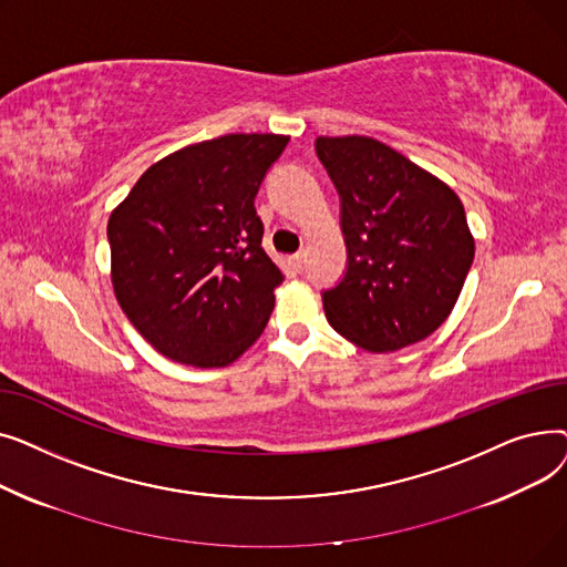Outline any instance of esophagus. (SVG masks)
<instances>
[{"mask_svg": "<svg viewBox=\"0 0 567 567\" xmlns=\"http://www.w3.org/2000/svg\"><path fill=\"white\" fill-rule=\"evenodd\" d=\"M291 264H293V268L296 271H303V266H306V252H296V255H291Z\"/></svg>", "mask_w": 567, "mask_h": 567, "instance_id": "obj_1", "label": "esophagus"}]
</instances>
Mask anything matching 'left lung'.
<instances>
[{
    "label": "left lung",
    "instance_id": "1",
    "mask_svg": "<svg viewBox=\"0 0 567 567\" xmlns=\"http://www.w3.org/2000/svg\"><path fill=\"white\" fill-rule=\"evenodd\" d=\"M340 195L342 280L323 289L326 319L381 353L432 336L449 319L473 264L460 197L395 148L363 135L317 137Z\"/></svg>",
    "mask_w": 567,
    "mask_h": 567
}]
</instances>
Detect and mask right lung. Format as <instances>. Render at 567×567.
I'll return each instance as SVG.
<instances>
[{"instance_id":"obj_1","label":"right lung","mask_w":567,"mask_h":567,"mask_svg":"<svg viewBox=\"0 0 567 567\" xmlns=\"http://www.w3.org/2000/svg\"><path fill=\"white\" fill-rule=\"evenodd\" d=\"M287 142L234 133L184 146L112 212L116 301L167 359L225 368L261 336L282 274L261 248L255 197Z\"/></svg>"}]
</instances>
